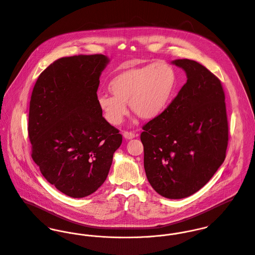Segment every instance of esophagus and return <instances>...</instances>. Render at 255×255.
I'll return each mask as SVG.
<instances>
[{
  "mask_svg": "<svg viewBox=\"0 0 255 255\" xmlns=\"http://www.w3.org/2000/svg\"><path fill=\"white\" fill-rule=\"evenodd\" d=\"M123 135H124V137L127 138V139H132V138L135 137V133L130 132V131H124Z\"/></svg>",
  "mask_w": 255,
  "mask_h": 255,
  "instance_id": "obj_1",
  "label": "esophagus"
}]
</instances>
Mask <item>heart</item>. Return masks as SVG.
I'll use <instances>...</instances> for the list:
<instances>
[{"mask_svg":"<svg viewBox=\"0 0 255 255\" xmlns=\"http://www.w3.org/2000/svg\"><path fill=\"white\" fill-rule=\"evenodd\" d=\"M177 87V73L166 63L129 68L109 81L110 92L98 96V106L111 125H120L128 114L127 103L142 119L158 117L168 107Z\"/></svg>","mask_w":255,"mask_h":255,"instance_id":"heart-1","label":"heart"}]
</instances>
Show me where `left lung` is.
<instances>
[{"label":"left lung","instance_id":"left-lung-1","mask_svg":"<svg viewBox=\"0 0 255 255\" xmlns=\"http://www.w3.org/2000/svg\"><path fill=\"white\" fill-rule=\"evenodd\" d=\"M172 64L187 80L165 111L143 126L140 139L151 186L166 198L181 199L203 187L223 164L229 128L218 77L192 60Z\"/></svg>","mask_w":255,"mask_h":255}]
</instances>
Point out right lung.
I'll return each instance as SVG.
<instances>
[{"instance_id": "add662e5", "label": "right lung", "mask_w": 255, "mask_h": 255, "mask_svg": "<svg viewBox=\"0 0 255 255\" xmlns=\"http://www.w3.org/2000/svg\"><path fill=\"white\" fill-rule=\"evenodd\" d=\"M104 55L55 61L34 85L28 116L31 157L43 177L73 198L95 192L106 181L123 137L98 106Z\"/></svg>"}]
</instances>
